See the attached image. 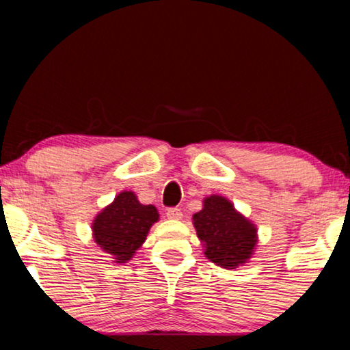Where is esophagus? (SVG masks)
<instances>
[{
	"instance_id": "esophagus-1",
	"label": "esophagus",
	"mask_w": 350,
	"mask_h": 350,
	"mask_svg": "<svg viewBox=\"0 0 350 350\" xmlns=\"http://www.w3.org/2000/svg\"><path fill=\"white\" fill-rule=\"evenodd\" d=\"M167 218L169 219H180L181 217H183V213H181V210L180 208H176V207H170V208H167Z\"/></svg>"
}]
</instances>
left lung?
<instances>
[{
  "mask_svg": "<svg viewBox=\"0 0 350 350\" xmlns=\"http://www.w3.org/2000/svg\"><path fill=\"white\" fill-rule=\"evenodd\" d=\"M193 223L204 245V255L217 266L236 269L255 252L256 226L223 196L205 198L202 210L193 215Z\"/></svg>",
  "mask_w": 350,
  "mask_h": 350,
  "instance_id": "8db88e82",
  "label": "left lung"
}]
</instances>
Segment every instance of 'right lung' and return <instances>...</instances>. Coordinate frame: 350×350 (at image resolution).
Here are the masks:
<instances>
[{
  "mask_svg": "<svg viewBox=\"0 0 350 350\" xmlns=\"http://www.w3.org/2000/svg\"><path fill=\"white\" fill-rule=\"evenodd\" d=\"M157 219L159 213L154 205H143L132 191H122L95 217L94 241L113 256L114 262H127L146 241Z\"/></svg>",
  "mask_w": 350,
  "mask_h": 350,
  "instance_id": "obj_1",
  "label": "right lung"
}]
</instances>
